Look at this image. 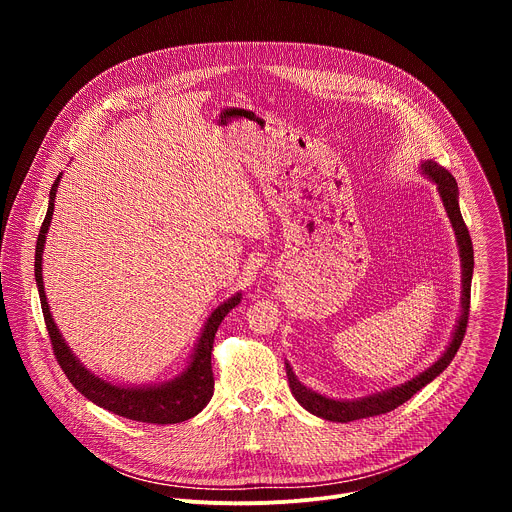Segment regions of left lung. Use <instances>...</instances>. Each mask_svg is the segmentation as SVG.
Returning a JSON list of instances; mask_svg holds the SVG:
<instances>
[{
  "instance_id": "8db88e82",
  "label": "left lung",
  "mask_w": 512,
  "mask_h": 512,
  "mask_svg": "<svg viewBox=\"0 0 512 512\" xmlns=\"http://www.w3.org/2000/svg\"><path fill=\"white\" fill-rule=\"evenodd\" d=\"M421 172L437 186V192H440V198L446 206L448 218H450L454 235H456L458 251H460V263H462V302L460 304H462V310H460L452 340H450L448 348L444 350V354L437 358L429 369L415 375L411 381H407L399 387L381 391V393L360 397V399H332V397L320 395L318 391L306 387L296 377L294 369L289 367V362H285L291 395H294L296 401L316 417H322L326 421H336V423H348V421H354V419L375 417V415H383V413H389V411L397 409L399 405L409 401L419 389H423L427 383H431L435 377H440L448 369V364L452 362V358L456 356V352H458V348L464 340L466 324H468V312H470V285H472V271H474V249H472L470 233L464 225V218H462V212H460L458 182L446 168L437 166L431 160L421 162Z\"/></svg>"
}]
</instances>
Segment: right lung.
I'll return each mask as SVG.
<instances>
[{
    "label": "right lung",
    "mask_w": 512,
    "mask_h": 512,
    "mask_svg": "<svg viewBox=\"0 0 512 512\" xmlns=\"http://www.w3.org/2000/svg\"><path fill=\"white\" fill-rule=\"evenodd\" d=\"M62 174L54 180L50 188V200H48V210L46 218L40 227L38 243H36V257H34V275H36V285H38V294H40V304H42V314L44 322L48 328V336L52 340V350L56 354V360L60 364V369L68 377V381L75 385L79 393H83L89 401L95 405L119 415L127 417L133 421H143V423H180L186 421L194 415H198L210 401L212 391H214V379H212V364H210V354H212V342L214 334L225 320V316L241 304V291H237L235 296H231L227 302L221 306H216L208 320L204 322V328L200 332V338L196 340V346L190 354V360L186 364V369L166 381V383H156V385H115L111 381H105L97 377L91 369H87L85 364L77 358V354L72 352V348L66 344L62 338L58 326L54 324V318L50 314V306L44 294V279H42V253H44V243H46V233L52 223V212H54V198L56 190L60 184Z\"/></svg>",
    "instance_id": "1"
}]
</instances>
